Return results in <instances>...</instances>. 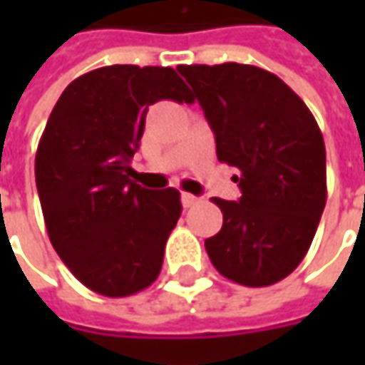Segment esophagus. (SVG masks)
Masks as SVG:
<instances>
[{
    "label": "esophagus",
    "mask_w": 365,
    "mask_h": 365,
    "mask_svg": "<svg viewBox=\"0 0 365 365\" xmlns=\"http://www.w3.org/2000/svg\"><path fill=\"white\" fill-rule=\"evenodd\" d=\"M180 201H182V207H187V209H189V207H192V205H197V201H199V199H197L195 195L182 192V195H180Z\"/></svg>",
    "instance_id": "1"
}]
</instances>
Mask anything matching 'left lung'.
Returning a JSON list of instances; mask_svg holds the SVG:
<instances>
[{"label": "left lung", "instance_id": "8db88e82", "mask_svg": "<svg viewBox=\"0 0 365 365\" xmlns=\"http://www.w3.org/2000/svg\"><path fill=\"white\" fill-rule=\"evenodd\" d=\"M215 133L217 158L240 170V201L213 199L223 227L205 240L219 274L270 287L307 256L327 201L325 142L282 78L252 64H180Z\"/></svg>", "mask_w": 365, "mask_h": 365}]
</instances>
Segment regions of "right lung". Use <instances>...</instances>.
Masks as SVG:
<instances>
[{
	"label": "right lung",
	"mask_w": 365,
	"mask_h": 365,
	"mask_svg": "<svg viewBox=\"0 0 365 365\" xmlns=\"http://www.w3.org/2000/svg\"><path fill=\"white\" fill-rule=\"evenodd\" d=\"M162 99L190 101L170 66L95 68L64 89L38 144L36 187L50 242L78 282L103 297H130L158 278L182 211L173 187L130 180L148 109Z\"/></svg>",
	"instance_id": "1"
}]
</instances>
